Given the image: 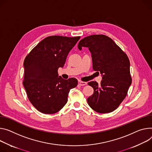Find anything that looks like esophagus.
<instances>
[{"instance_id":"1","label":"esophagus","mask_w":152,"mask_h":152,"mask_svg":"<svg viewBox=\"0 0 152 152\" xmlns=\"http://www.w3.org/2000/svg\"><path fill=\"white\" fill-rule=\"evenodd\" d=\"M78 84L80 86H84L87 84V82H82V81H78Z\"/></svg>"}]
</instances>
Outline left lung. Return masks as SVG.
I'll return each mask as SVG.
<instances>
[{
  "mask_svg": "<svg viewBox=\"0 0 152 152\" xmlns=\"http://www.w3.org/2000/svg\"><path fill=\"white\" fill-rule=\"evenodd\" d=\"M88 48L91 54L93 69L101 74L102 80L88 83L94 89L87 98L89 106L100 113L112 112L126 98L132 84L130 61L114 41L105 35H91L81 39L77 45Z\"/></svg>",
  "mask_w": 152,
  "mask_h": 152,
  "instance_id": "8db88e82",
  "label": "left lung"
}]
</instances>
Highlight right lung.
I'll return each instance as SVG.
<instances>
[{"label": "right lung", "instance_id": "right-lung-1", "mask_svg": "<svg viewBox=\"0 0 152 152\" xmlns=\"http://www.w3.org/2000/svg\"><path fill=\"white\" fill-rule=\"evenodd\" d=\"M80 38L47 37L25 58L23 84L30 101L40 112L53 114L59 112L67 102L70 89L77 86L76 79H64L58 72Z\"/></svg>", "mask_w": 152, "mask_h": 152}]
</instances>
